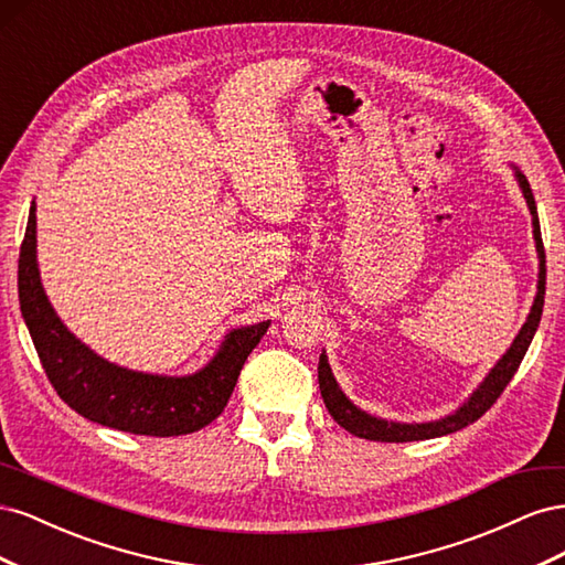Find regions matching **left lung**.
<instances>
[{
    "label": "left lung",
    "mask_w": 565,
    "mask_h": 565,
    "mask_svg": "<svg viewBox=\"0 0 565 565\" xmlns=\"http://www.w3.org/2000/svg\"><path fill=\"white\" fill-rule=\"evenodd\" d=\"M516 172V181L523 191V198L527 202V210L533 214V235H535V247H537V259H540V273H537V295L533 301V309L527 313V320L523 322L521 332L516 334L514 344L509 347V351L500 358L498 365H494L488 377L481 382L471 398L457 407L452 415L436 419V422H422V424H401V422H386L380 417H372L367 415L365 409L355 407L349 398L347 393L339 388L334 374L330 370L328 363V355L320 353V363H318V382H320V396L324 401V407H328V413L334 417V422L339 426H344V429L358 438H367V440H382V443H407V440H426V438H438V436H446L452 431L465 429V426L473 424L478 417H483L488 409L492 407V403L500 398V393L507 388V384L514 377L523 355L530 347V341H533L535 332H537V324L542 318V306H544V285H546V266H544V245H542V233H540V218H537V207H535V198L533 191H530V183L527 179Z\"/></svg>",
    "instance_id": "1"
}]
</instances>
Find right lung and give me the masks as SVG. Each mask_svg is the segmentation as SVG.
<instances>
[{
  "label": "right lung",
  "instance_id": "1",
  "mask_svg": "<svg viewBox=\"0 0 565 565\" xmlns=\"http://www.w3.org/2000/svg\"><path fill=\"white\" fill-rule=\"evenodd\" d=\"M35 210L32 202L19 256V301L32 344L58 396L82 417L139 436H183L214 422L224 413L247 355L270 322L228 332L212 361L188 377L146 374L108 363L65 328L44 295Z\"/></svg>",
  "mask_w": 565,
  "mask_h": 565
}]
</instances>
